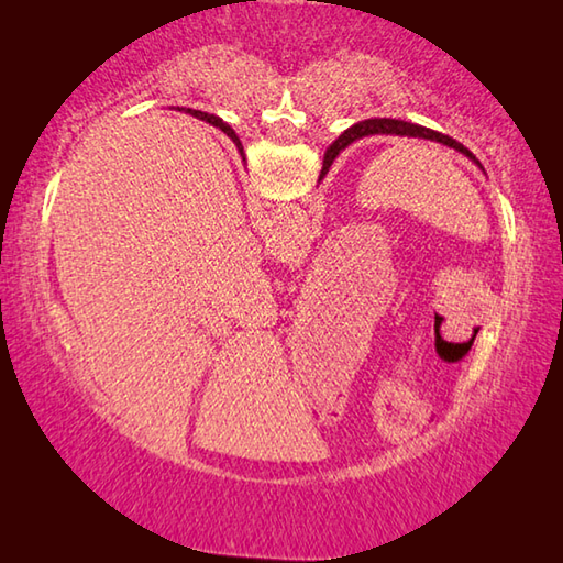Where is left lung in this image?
Returning a JSON list of instances; mask_svg holds the SVG:
<instances>
[{"instance_id":"left-lung-1","label":"left lung","mask_w":563,"mask_h":563,"mask_svg":"<svg viewBox=\"0 0 563 563\" xmlns=\"http://www.w3.org/2000/svg\"><path fill=\"white\" fill-rule=\"evenodd\" d=\"M362 136H407V139H427V141H437V144L442 146H450L454 151H460L466 158H472L476 166L482 168L479 161L472 154L470 148L462 146L460 141H454L452 136H444L440 131H432V129H424L419 126V123H409V121H399V119H367V121H360L355 126L347 129L342 136L325 151V161H322V170H320V178H325V174L332 166V161L338 158V154L342 148H347L352 141H357Z\"/></svg>"}]
</instances>
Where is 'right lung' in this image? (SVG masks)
<instances>
[{"label":"right lung","instance_id":"add662e5","mask_svg":"<svg viewBox=\"0 0 563 563\" xmlns=\"http://www.w3.org/2000/svg\"><path fill=\"white\" fill-rule=\"evenodd\" d=\"M188 111H190V109H188ZM194 113H196V117H201L203 121H208V123H213V126H216V129H221V131L225 133V136H228V139H231V141H233V144L238 146V151H241V154H243L241 139H238V136H235V131H233L231 126H228V123H225L223 119H218V117H213V113H203V111H194Z\"/></svg>","mask_w":563,"mask_h":563}]
</instances>
